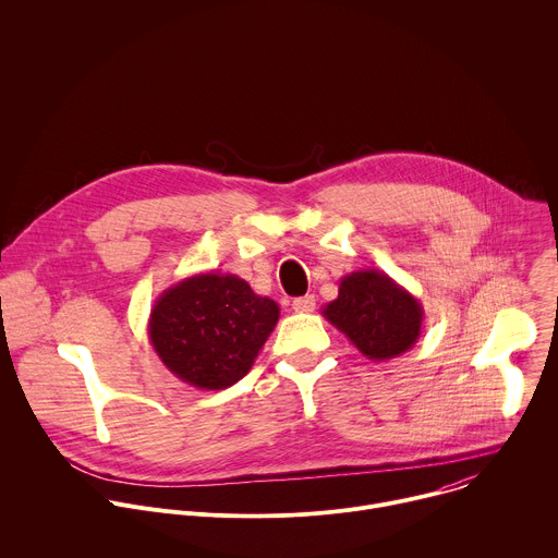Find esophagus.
<instances>
[{
	"mask_svg": "<svg viewBox=\"0 0 558 558\" xmlns=\"http://www.w3.org/2000/svg\"><path fill=\"white\" fill-rule=\"evenodd\" d=\"M293 311L295 313H313L315 311V295H304L293 300Z\"/></svg>",
	"mask_w": 558,
	"mask_h": 558,
	"instance_id": "esophagus-1",
	"label": "esophagus"
}]
</instances>
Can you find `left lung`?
<instances>
[{
  "label": "left lung",
  "instance_id": "left-lung-1",
  "mask_svg": "<svg viewBox=\"0 0 558 558\" xmlns=\"http://www.w3.org/2000/svg\"><path fill=\"white\" fill-rule=\"evenodd\" d=\"M322 315L373 361L408 352L421 337V302L386 271L359 269L339 280V293Z\"/></svg>",
  "mask_w": 558,
  "mask_h": 558
}]
</instances>
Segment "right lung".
<instances>
[{"label":"right lung","mask_w":558,"mask_h":558,"mask_svg":"<svg viewBox=\"0 0 558 558\" xmlns=\"http://www.w3.org/2000/svg\"><path fill=\"white\" fill-rule=\"evenodd\" d=\"M280 308L234 276L206 271L168 287L153 304L148 339L170 373L199 390L241 381L276 328Z\"/></svg>","instance_id":"right-lung-1"}]
</instances>
